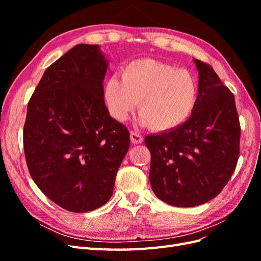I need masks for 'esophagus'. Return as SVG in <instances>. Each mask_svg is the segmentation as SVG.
Returning <instances> with one entry per match:
<instances>
[{"mask_svg": "<svg viewBox=\"0 0 261 261\" xmlns=\"http://www.w3.org/2000/svg\"><path fill=\"white\" fill-rule=\"evenodd\" d=\"M130 140L133 144H140V143H143L144 138L140 135V134L133 130V132H130Z\"/></svg>", "mask_w": 261, "mask_h": 261, "instance_id": "1", "label": "esophagus"}]
</instances>
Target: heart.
<instances>
[{"label":"heart","instance_id":"obj_1","mask_svg":"<svg viewBox=\"0 0 261 261\" xmlns=\"http://www.w3.org/2000/svg\"><path fill=\"white\" fill-rule=\"evenodd\" d=\"M122 81L112 76L105 84L110 113L125 121L138 102L140 121L148 128L167 132L192 115L199 96L198 83L186 69L153 59H139L121 70Z\"/></svg>","mask_w":261,"mask_h":261}]
</instances>
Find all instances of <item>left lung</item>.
Instances as JSON below:
<instances>
[{
    "label": "left lung",
    "mask_w": 261,
    "mask_h": 261,
    "mask_svg": "<svg viewBox=\"0 0 261 261\" xmlns=\"http://www.w3.org/2000/svg\"><path fill=\"white\" fill-rule=\"evenodd\" d=\"M199 96L191 117L176 128L148 135L149 179L158 198L195 207L217 197L240 158L241 125L234 94L213 68L195 60Z\"/></svg>",
    "instance_id": "obj_1"
}]
</instances>
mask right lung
Wrapping results in <instances>:
<instances>
[{"label":"right lung","instance_id":"add662e5","mask_svg":"<svg viewBox=\"0 0 261 261\" xmlns=\"http://www.w3.org/2000/svg\"><path fill=\"white\" fill-rule=\"evenodd\" d=\"M107 68L98 45L77 44L46 68L28 102L29 173L49 199L72 212L109 201L129 148L128 129L105 103Z\"/></svg>","mask_w":261,"mask_h":261}]
</instances>
